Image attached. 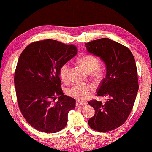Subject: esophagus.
Instances as JSON below:
<instances>
[{
  "label": "esophagus",
  "mask_w": 152,
  "mask_h": 152,
  "mask_svg": "<svg viewBox=\"0 0 152 152\" xmlns=\"http://www.w3.org/2000/svg\"><path fill=\"white\" fill-rule=\"evenodd\" d=\"M87 103L86 102H83V101H81L79 99H77L76 101V105L77 106H84L86 105Z\"/></svg>",
  "instance_id": "obj_1"
}]
</instances>
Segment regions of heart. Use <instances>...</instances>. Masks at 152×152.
<instances>
[{"label":"heart","mask_w":152,"mask_h":152,"mask_svg":"<svg viewBox=\"0 0 152 152\" xmlns=\"http://www.w3.org/2000/svg\"><path fill=\"white\" fill-rule=\"evenodd\" d=\"M79 65L87 72L94 70V75L98 76L100 72L97 70L99 65V59L97 57L91 54L82 55L77 60ZM69 66L68 63H63L59 68V75L63 82H66L69 76ZM93 86L89 83L77 84L70 87L67 91V94L70 97L80 100L86 99L89 97Z\"/></svg>","instance_id":"heart-1"}]
</instances>
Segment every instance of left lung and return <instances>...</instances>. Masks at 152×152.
I'll return each mask as SVG.
<instances>
[{
	"label": "left lung",
	"mask_w": 152,
	"mask_h": 152,
	"mask_svg": "<svg viewBox=\"0 0 152 152\" xmlns=\"http://www.w3.org/2000/svg\"><path fill=\"white\" fill-rule=\"evenodd\" d=\"M86 48L100 57L107 67L96 95L108 100L104 103L95 99L88 102L95 110L89 126L99 132L112 131L126 121L135 102L139 89L135 59L127 47L108 38L86 43Z\"/></svg>",
	"instance_id": "obj_1"
}]
</instances>
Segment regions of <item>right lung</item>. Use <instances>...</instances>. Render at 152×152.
<instances>
[{
    "label": "right lung",
    "instance_id": "add662e5",
    "mask_svg": "<svg viewBox=\"0 0 152 152\" xmlns=\"http://www.w3.org/2000/svg\"><path fill=\"white\" fill-rule=\"evenodd\" d=\"M77 53L74 45L47 39L30 44L20 54L15 73L17 102L35 129L53 133L66 126L75 99L64 94L59 68Z\"/></svg>",
    "mask_w": 152,
    "mask_h": 152
}]
</instances>
